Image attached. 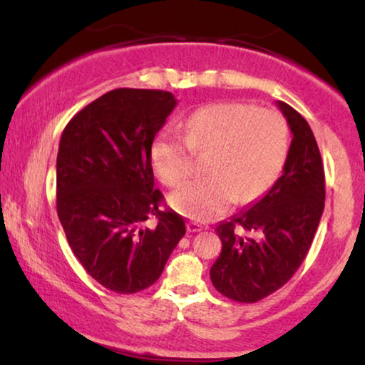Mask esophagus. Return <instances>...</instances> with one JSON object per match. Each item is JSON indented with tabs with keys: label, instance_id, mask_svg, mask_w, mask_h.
I'll list each match as a JSON object with an SVG mask.
<instances>
[{
	"label": "esophagus",
	"instance_id": "obj_1",
	"mask_svg": "<svg viewBox=\"0 0 365 365\" xmlns=\"http://www.w3.org/2000/svg\"><path fill=\"white\" fill-rule=\"evenodd\" d=\"M186 227H187L189 232H199V231H202V229H204V226H201V224L194 222V221H189L186 224Z\"/></svg>",
	"mask_w": 365,
	"mask_h": 365
}]
</instances>
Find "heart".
<instances>
[{
  "label": "heart",
  "mask_w": 365,
  "mask_h": 365,
  "mask_svg": "<svg viewBox=\"0 0 365 365\" xmlns=\"http://www.w3.org/2000/svg\"><path fill=\"white\" fill-rule=\"evenodd\" d=\"M192 151H209V176L176 189L169 202L184 216L209 221L237 197L254 201L276 182L289 153L287 121L271 108L207 104L189 114L184 136L158 134L151 146L154 173L166 186H178L192 171Z\"/></svg>",
  "instance_id": "1"
}]
</instances>
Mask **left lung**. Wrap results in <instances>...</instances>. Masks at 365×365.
Here are the masks:
<instances>
[{
	"instance_id": "8db88e82",
	"label": "left lung",
	"mask_w": 365,
	"mask_h": 365,
	"mask_svg": "<svg viewBox=\"0 0 365 365\" xmlns=\"http://www.w3.org/2000/svg\"><path fill=\"white\" fill-rule=\"evenodd\" d=\"M277 108L292 133L282 176L259 201L216 227L222 251L211 281L236 302L261 301L294 276L324 211V166L312 129L289 104L277 101Z\"/></svg>"
}]
</instances>
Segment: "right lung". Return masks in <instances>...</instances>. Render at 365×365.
<instances>
[{"label":"right lung","mask_w":365,"mask_h":365,"mask_svg":"<svg viewBox=\"0 0 365 365\" xmlns=\"http://www.w3.org/2000/svg\"><path fill=\"white\" fill-rule=\"evenodd\" d=\"M158 89L119 88L83 108L59 141L56 209L69 247L109 291L134 294L161 276L186 234L184 219L163 211L151 146L176 108ZM156 215L154 228L145 226Z\"/></svg>","instance_id":"right-lung-1"}]
</instances>
